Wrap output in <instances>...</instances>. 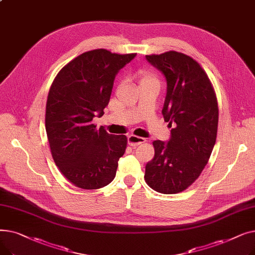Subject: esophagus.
Returning <instances> with one entry per match:
<instances>
[{"label":"esophagus","mask_w":255,"mask_h":255,"mask_svg":"<svg viewBox=\"0 0 255 255\" xmlns=\"http://www.w3.org/2000/svg\"><path fill=\"white\" fill-rule=\"evenodd\" d=\"M145 141V139L143 137H139L136 135H129L128 136V143L131 146H136L139 145L141 143H143Z\"/></svg>","instance_id":"1"}]
</instances>
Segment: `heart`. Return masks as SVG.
<instances>
[{"label":"heart","instance_id":"1","mask_svg":"<svg viewBox=\"0 0 255 255\" xmlns=\"http://www.w3.org/2000/svg\"><path fill=\"white\" fill-rule=\"evenodd\" d=\"M137 78H138V84L140 85H146V84H152V83H157L158 80L157 77L154 73L151 71L146 70V69H140L137 72Z\"/></svg>","mask_w":255,"mask_h":255}]
</instances>
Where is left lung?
Here are the masks:
<instances>
[{"label": "left lung", "mask_w": 255, "mask_h": 255, "mask_svg": "<svg viewBox=\"0 0 255 255\" xmlns=\"http://www.w3.org/2000/svg\"><path fill=\"white\" fill-rule=\"evenodd\" d=\"M165 76L162 115L172 129L168 142L153 141L154 158L144 180L163 194L184 191L200 176L216 142L218 103L206 71L191 57L175 50L145 56Z\"/></svg>", "instance_id": "left-lung-1"}]
</instances>
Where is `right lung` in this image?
I'll use <instances>...</instances> for the list:
<instances>
[{
	"label": "right lung",
	"mask_w": 255,
	"mask_h": 255,
	"mask_svg": "<svg viewBox=\"0 0 255 255\" xmlns=\"http://www.w3.org/2000/svg\"><path fill=\"white\" fill-rule=\"evenodd\" d=\"M135 56L103 48L86 51L65 65L51 84L45 112L51 156L78 188L98 189L116 177L127 137L97 129L92 120L103 116L117 73Z\"/></svg>",
	"instance_id": "add662e5"
}]
</instances>
